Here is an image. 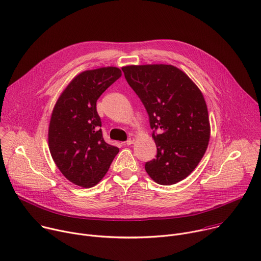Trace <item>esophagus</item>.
<instances>
[{"instance_id":"obj_1","label":"esophagus","mask_w":261,"mask_h":261,"mask_svg":"<svg viewBox=\"0 0 261 261\" xmlns=\"http://www.w3.org/2000/svg\"><path fill=\"white\" fill-rule=\"evenodd\" d=\"M134 141H135V138H134V137H130V138L126 141V144H127V145H131L132 143H134Z\"/></svg>"}]
</instances>
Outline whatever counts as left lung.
I'll return each instance as SVG.
<instances>
[{
  "label": "left lung",
  "mask_w": 261,
  "mask_h": 261,
  "mask_svg": "<svg viewBox=\"0 0 261 261\" xmlns=\"http://www.w3.org/2000/svg\"><path fill=\"white\" fill-rule=\"evenodd\" d=\"M129 86L143 103L157 146L145 171L159 185L187 177L202 159L211 126L205 100L192 80L172 65H130L122 68Z\"/></svg>",
  "instance_id": "left-lung-1"
}]
</instances>
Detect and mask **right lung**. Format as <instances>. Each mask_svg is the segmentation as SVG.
I'll return each mask as SVG.
<instances>
[{"label":"right lung","instance_id":"right-lung-1","mask_svg":"<svg viewBox=\"0 0 261 261\" xmlns=\"http://www.w3.org/2000/svg\"><path fill=\"white\" fill-rule=\"evenodd\" d=\"M121 76L117 67L86 70L69 83L54 107L48 127L51 157L63 175L83 188L97 185L119 153L103 139L96 102Z\"/></svg>","mask_w":261,"mask_h":261}]
</instances>
